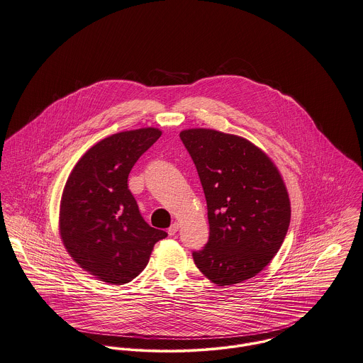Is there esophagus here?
<instances>
[{"label": "esophagus", "instance_id": "1", "mask_svg": "<svg viewBox=\"0 0 363 363\" xmlns=\"http://www.w3.org/2000/svg\"><path fill=\"white\" fill-rule=\"evenodd\" d=\"M177 230H179V223L174 222V223L167 229V234H169V235H174V234L177 233Z\"/></svg>", "mask_w": 363, "mask_h": 363}]
</instances>
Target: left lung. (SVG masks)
<instances>
[{"label":"left lung","mask_w":363,"mask_h":363,"mask_svg":"<svg viewBox=\"0 0 363 363\" xmlns=\"http://www.w3.org/2000/svg\"><path fill=\"white\" fill-rule=\"evenodd\" d=\"M203 189L209 240L193 251L198 269L215 284L257 276L280 250L291 208L270 158L251 141L212 129L180 133Z\"/></svg>","instance_id":"8db88e82"}]
</instances>
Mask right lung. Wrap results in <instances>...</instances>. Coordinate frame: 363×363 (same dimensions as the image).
I'll return each instance as SVG.
<instances>
[{"mask_svg":"<svg viewBox=\"0 0 363 363\" xmlns=\"http://www.w3.org/2000/svg\"><path fill=\"white\" fill-rule=\"evenodd\" d=\"M161 134L154 128L112 134L93 145L66 180L61 238L73 261L101 281H132L167 235L143 219L128 187L133 166Z\"/></svg>","mask_w":363,"mask_h":363,"instance_id":"add662e5","label":"right lung"}]
</instances>
